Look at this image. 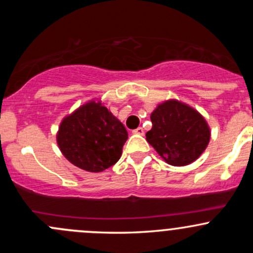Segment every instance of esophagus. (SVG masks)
<instances>
[{
    "label": "esophagus",
    "instance_id": "esophagus-1",
    "mask_svg": "<svg viewBox=\"0 0 253 253\" xmlns=\"http://www.w3.org/2000/svg\"><path fill=\"white\" fill-rule=\"evenodd\" d=\"M133 133L139 134V136H143V134H144V129H143V127H138V128L133 129Z\"/></svg>",
    "mask_w": 253,
    "mask_h": 253
}]
</instances>
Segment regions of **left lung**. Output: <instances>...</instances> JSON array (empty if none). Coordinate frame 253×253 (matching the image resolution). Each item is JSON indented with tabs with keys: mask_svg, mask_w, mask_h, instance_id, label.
Segmentation results:
<instances>
[{
	"mask_svg": "<svg viewBox=\"0 0 253 253\" xmlns=\"http://www.w3.org/2000/svg\"><path fill=\"white\" fill-rule=\"evenodd\" d=\"M153 127L145 137L158 154L170 165L182 167L195 162L207 148L211 131L195 109L176 100L160 104L150 115Z\"/></svg>",
	"mask_w": 253,
	"mask_h": 253,
	"instance_id": "obj_1",
	"label": "left lung"
}]
</instances>
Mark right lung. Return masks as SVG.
I'll return each mask as SVG.
<instances>
[{
    "label": "right lung",
    "instance_id": "right-lung-1",
    "mask_svg": "<svg viewBox=\"0 0 253 253\" xmlns=\"http://www.w3.org/2000/svg\"><path fill=\"white\" fill-rule=\"evenodd\" d=\"M127 138L124 125L105 106L91 101L61 122L57 143L73 165L99 172L116 164Z\"/></svg>",
    "mask_w": 253,
    "mask_h": 253
}]
</instances>
